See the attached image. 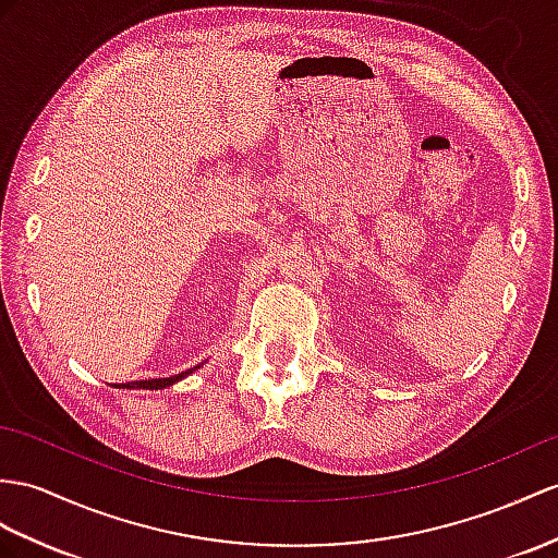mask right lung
Here are the masks:
<instances>
[{
	"mask_svg": "<svg viewBox=\"0 0 558 558\" xmlns=\"http://www.w3.org/2000/svg\"><path fill=\"white\" fill-rule=\"evenodd\" d=\"M203 362L198 366H194V369H186L182 374L177 376H168V378H148V381H128V384H113L116 388H128V390H162V388H170L174 386L177 381H182V378H186L189 374H194L196 369H201Z\"/></svg>",
	"mask_w": 558,
	"mask_h": 558,
	"instance_id": "1",
	"label": "right lung"
}]
</instances>
